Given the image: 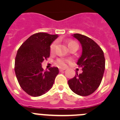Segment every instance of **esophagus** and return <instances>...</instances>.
Returning <instances> with one entry per match:
<instances>
[{
  "label": "esophagus",
  "mask_w": 120,
  "mask_h": 120,
  "mask_svg": "<svg viewBox=\"0 0 120 120\" xmlns=\"http://www.w3.org/2000/svg\"><path fill=\"white\" fill-rule=\"evenodd\" d=\"M65 69H66V68H59V71H62L65 70Z\"/></svg>",
  "instance_id": "1"
}]
</instances>
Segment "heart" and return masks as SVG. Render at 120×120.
Returning <instances> with one entry per match:
<instances>
[{"instance_id":"heart-1","label":"heart","mask_w":120,"mask_h":120,"mask_svg":"<svg viewBox=\"0 0 120 120\" xmlns=\"http://www.w3.org/2000/svg\"><path fill=\"white\" fill-rule=\"evenodd\" d=\"M56 45V43L55 41L53 42L51 44L50 46V53H53L55 51ZM68 46L69 48L71 47V46H77V47H79V44L75 41H69L68 42ZM69 61L70 59H67V58H59L56 59V64L58 65H59V67H64L66 66L67 63Z\"/></svg>"}]
</instances>
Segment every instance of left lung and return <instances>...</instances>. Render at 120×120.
<instances>
[{"instance_id": "8db88e82", "label": "left lung", "mask_w": 120, "mask_h": 120, "mask_svg": "<svg viewBox=\"0 0 120 120\" xmlns=\"http://www.w3.org/2000/svg\"><path fill=\"white\" fill-rule=\"evenodd\" d=\"M73 37L80 41L82 53L77 64L82 68V73L77 72L68 81L71 90L77 95L87 96L93 94L100 86L105 68L103 51L94 41L86 36L75 34Z\"/></svg>"}]
</instances>
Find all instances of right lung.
<instances>
[{
  "label": "right lung",
  "mask_w": 120,
  "mask_h": 120,
  "mask_svg": "<svg viewBox=\"0 0 120 120\" xmlns=\"http://www.w3.org/2000/svg\"><path fill=\"white\" fill-rule=\"evenodd\" d=\"M58 35L44 32L29 37L19 49L15 59V73L23 91L33 97L45 94L52 87L59 73L58 67L44 71L41 63L50 56V45Z\"/></svg>",
  "instance_id": "obj_1"
}]
</instances>
